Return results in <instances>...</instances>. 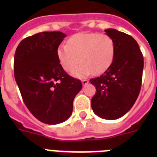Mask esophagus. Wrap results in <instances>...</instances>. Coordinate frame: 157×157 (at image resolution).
Returning <instances> with one entry per match:
<instances>
[{
    "instance_id": "34e87169",
    "label": "esophagus",
    "mask_w": 157,
    "mask_h": 157,
    "mask_svg": "<svg viewBox=\"0 0 157 157\" xmlns=\"http://www.w3.org/2000/svg\"><path fill=\"white\" fill-rule=\"evenodd\" d=\"M82 85L83 86H85V85H87L89 83V80L87 79H83L82 81Z\"/></svg>"
}]
</instances>
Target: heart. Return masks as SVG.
<instances>
[{
  "label": "heart",
  "mask_w": 157,
  "mask_h": 157,
  "mask_svg": "<svg viewBox=\"0 0 157 157\" xmlns=\"http://www.w3.org/2000/svg\"><path fill=\"white\" fill-rule=\"evenodd\" d=\"M114 40L111 36L99 33H79L71 36L67 45L57 48L59 62L67 72L78 78H84L94 73L100 75L106 71L113 62L115 56ZM80 59L78 60V59Z\"/></svg>",
  "instance_id": "b5f03b06"
}]
</instances>
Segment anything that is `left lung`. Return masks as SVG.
Wrapping results in <instances>:
<instances>
[{
	"instance_id": "8db88e82",
	"label": "left lung",
	"mask_w": 157,
	"mask_h": 157,
	"mask_svg": "<svg viewBox=\"0 0 157 157\" xmlns=\"http://www.w3.org/2000/svg\"><path fill=\"white\" fill-rule=\"evenodd\" d=\"M105 31L114 40L115 56L103 75L90 79L96 87L91 106L99 117L116 120L132 108L139 95L144 59L138 44L131 36L115 29Z\"/></svg>"
}]
</instances>
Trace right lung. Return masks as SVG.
I'll list each match as a JSON object with an SVG mask.
<instances>
[{
  "instance_id": "obj_1",
  "label": "right lung",
  "mask_w": 157,
  "mask_h": 157,
  "mask_svg": "<svg viewBox=\"0 0 157 157\" xmlns=\"http://www.w3.org/2000/svg\"><path fill=\"white\" fill-rule=\"evenodd\" d=\"M65 37L62 32L52 31L26 37L14 57L15 79L25 105L39 121L50 125L70 117L75 97L82 87L58 59L57 48Z\"/></svg>"
}]
</instances>
